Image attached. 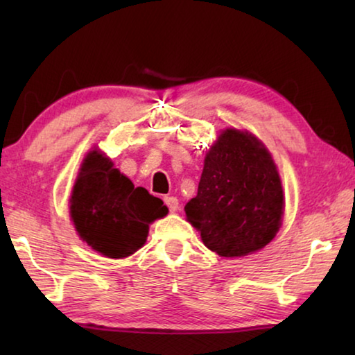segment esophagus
<instances>
[{
	"mask_svg": "<svg viewBox=\"0 0 355 355\" xmlns=\"http://www.w3.org/2000/svg\"><path fill=\"white\" fill-rule=\"evenodd\" d=\"M164 203L167 205V208H169L171 213H175L177 209H178V199H177V197L166 196L164 197Z\"/></svg>",
	"mask_w": 355,
	"mask_h": 355,
	"instance_id": "34e87169",
	"label": "esophagus"
}]
</instances>
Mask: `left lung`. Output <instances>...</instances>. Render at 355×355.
Listing matches in <instances>:
<instances>
[{"label": "left lung", "mask_w": 355, "mask_h": 355, "mask_svg": "<svg viewBox=\"0 0 355 355\" xmlns=\"http://www.w3.org/2000/svg\"><path fill=\"white\" fill-rule=\"evenodd\" d=\"M284 205L282 182L268 148L248 131L227 128L207 153L197 196L184 211L209 250L232 258L272 241Z\"/></svg>", "instance_id": "obj_1"}]
</instances>
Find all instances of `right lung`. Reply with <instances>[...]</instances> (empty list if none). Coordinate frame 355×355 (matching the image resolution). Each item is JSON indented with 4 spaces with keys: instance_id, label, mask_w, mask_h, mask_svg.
I'll use <instances>...</instances> for the list:
<instances>
[{
    "instance_id": "add662e5",
    "label": "right lung",
    "mask_w": 355,
    "mask_h": 355,
    "mask_svg": "<svg viewBox=\"0 0 355 355\" xmlns=\"http://www.w3.org/2000/svg\"><path fill=\"white\" fill-rule=\"evenodd\" d=\"M167 207L146 188H135L100 150L84 158L70 197V218L78 235L107 258H125L146 243L148 225Z\"/></svg>"
}]
</instances>
